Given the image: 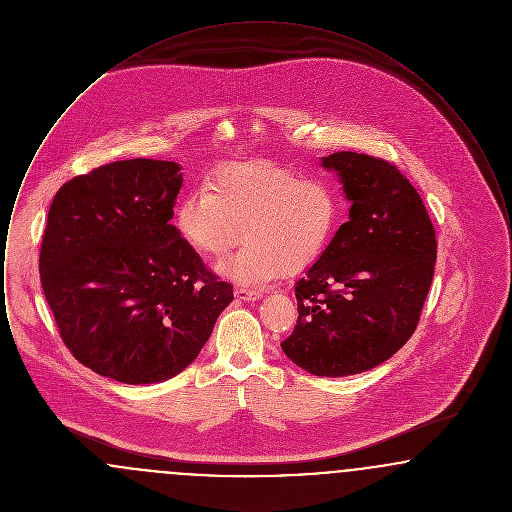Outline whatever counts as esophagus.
I'll list each match as a JSON object with an SVG mask.
<instances>
[{"label":"esophagus","instance_id":"obj_1","mask_svg":"<svg viewBox=\"0 0 512 512\" xmlns=\"http://www.w3.org/2000/svg\"><path fill=\"white\" fill-rule=\"evenodd\" d=\"M234 293H236V297L242 299V301H257V299L263 295L259 290H247V288H238Z\"/></svg>","mask_w":512,"mask_h":512}]
</instances>
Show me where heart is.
Here are the masks:
<instances>
[{"label":"heart","instance_id":"heart-1","mask_svg":"<svg viewBox=\"0 0 512 512\" xmlns=\"http://www.w3.org/2000/svg\"><path fill=\"white\" fill-rule=\"evenodd\" d=\"M338 219L340 199L328 180L263 161L222 167L174 209L180 238L203 257L222 259L244 238L219 268L240 284L309 267L330 244Z\"/></svg>","mask_w":512,"mask_h":512}]
</instances>
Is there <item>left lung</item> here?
<instances>
[{"label":"left lung","mask_w":512,"mask_h":512,"mask_svg":"<svg viewBox=\"0 0 512 512\" xmlns=\"http://www.w3.org/2000/svg\"><path fill=\"white\" fill-rule=\"evenodd\" d=\"M351 203L317 263L295 282L297 324L282 341L309 374H361L413 336L436 265V232L413 184L388 161L355 151L320 159Z\"/></svg>","instance_id":"left-lung-1"}]
</instances>
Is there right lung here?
I'll return each instance as SVG.
<instances>
[{"mask_svg": "<svg viewBox=\"0 0 512 512\" xmlns=\"http://www.w3.org/2000/svg\"><path fill=\"white\" fill-rule=\"evenodd\" d=\"M174 161L126 159L63 184L49 207L40 280L76 361L122 384L165 382L232 303L171 224Z\"/></svg>", "mask_w": 512, "mask_h": 512, "instance_id": "add662e5", "label": "right lung"}]
</instances>
